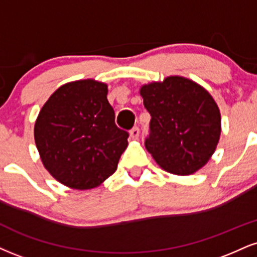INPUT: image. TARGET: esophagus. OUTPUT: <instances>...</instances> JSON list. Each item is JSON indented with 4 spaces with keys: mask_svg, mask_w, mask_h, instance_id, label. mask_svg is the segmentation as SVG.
<instances>
[{
    "mask_svg": "<svg viewBox=\"0 0 257 257\" xmlns=\"http://www.w3.org/2000/svg\"><path fill=\"white\" fill-rule=\"evenodd\" d=\"M139 134H140V131H139L138 126H134V128L131 131V138L133 139V140H138Z\"/></svg>",
    "mask_w": 257,
    "mask_h": 257,
    "instance_id": "esophagus-1",
    "label": "esophagus"
}]
</instances>
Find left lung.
<instances>
[{
  "mask_svg": "<svg viewBox=\"0 0 257 257\" xmlns=\"http://www.w3.org/2000/svg\"><path fill=\"white\" fill-rule=\"evenodd\" d=\"M140 94L151 115L146 150L170 174H195L211 159L221 133L217 103L205 87L184 76L142 85Z\"/></svg>",
  "mask_w": 257,
  "mask_h": 257,
  "instance_id": "obj_1",
  "label": "left lung"
}]
</instances>
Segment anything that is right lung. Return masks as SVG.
<instances>
[{
    "label": "right lung",
    "instance_id": "1",
    "mask_svg": "<svg viewBox=\"0 0 257 257\" xmlns=\"http://www.w3.org/2000/svg\"><path fill=\"white\" fill-rule=\"evenodd\" d=\"M107 85L94 79L67 82L43 105L35 141L44 168L68 188L87 190L116 171L128 147V133L117 128Z\"/></svg>",
    "mask_w": 257,
    "mask_h": 257
}]
</instances>
